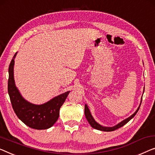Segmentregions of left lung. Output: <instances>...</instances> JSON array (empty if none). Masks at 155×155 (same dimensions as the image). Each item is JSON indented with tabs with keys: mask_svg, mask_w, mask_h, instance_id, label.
I'll return each mask as SVG.
<instances>
[{
	"mask_svg": "<svg viewBox=\"0 0 155 155\" xmlns=\"http://www.w3.org/2000/svg\"><path fill=\"white\" fill-rule=\"evenodd\" d=\"M144 90H145V87H144ZM140 102H142V99H141ZM140 104H141V103H140ZM140 105H139V107H138V109L136 110V111L133 114V115L130 116L129 117L127 118L126 120L122 121V122H120L117 125H115V126L112 127H103L101 124H98V123L96 122V121L94 120V119L93 118V117H92V115H91L90 111H89V109L88 108V106H87L86 104H85V106H84V115H85V117H86L87 121H88V122L89 123V124H90L91 127H93L94 129L100 130V131H115V130H116V129H119V128L123 127L124 124H126L128 122H129V121L131 120V119L136 115V113H138V110H139V108H140Z\"/></svg>",
	"mask_w": 155,
	"mask_h": 155,
	"instance_id": "obj_1",
	"label": "left lung"
}]
</instances>
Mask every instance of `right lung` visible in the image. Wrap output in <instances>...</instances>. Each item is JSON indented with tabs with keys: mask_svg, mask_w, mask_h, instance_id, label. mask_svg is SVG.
I'll list each match as a JSON object with an SVG mask.
<instances>
[{
	"mask_svg": "<svg viewBox=\"0 0 155 155\" xmlns=\"http://www.w3.org/2000/svg\"><path fill=\"white\" fill-rule=\"evenodd\" d=\"M15 53L9 66L8 90L12 108L18 118L32 129L42 130L52 127L59 116L60 107L66 101L70 91L59 95L45 104L35 105L31 104L22 97L15 86L14 65Z\"/></svg>",
	"mask_w": 155,
	"mask_h": 155,
	"instance_id": "obj_1",
	"label": "right lung"
}]
</instances>
